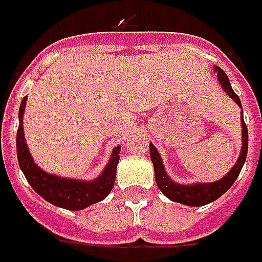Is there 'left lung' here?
Listing matches in <instances>:
<instances>
[{
    "instance_id": "left-lung-1",
    "label": "left lung",
    "mask_w": 262,
    "mask_h": 262,
    "mask_svg": "<svg viewBox=\"0 0 262 262\" xmlns=\"http://www.w3.org/2000/svg\"><path fill=\"white\" fill-rule=\"evenodd\" d=\"M215 72L218 73V80H220L221 86L224 89L226 94L233 100L237 105L242 108V102H240L239 96L233 92V89L230 86V82L226 73H225L220 67H214ZM242 151L240 156L236 161V164L232 169L220 180L212 182V183H194V185H180L176 183L170 179L168 173L165 172L162 160L158 150H157L154 144H150V157L154 165V172H156V182L160 190L169 199V200L180 203V204L190 205V207H201V205L210 204L216 199H220L221 195L229 190L230 186L233 185L234 180L237 179L240 170L245 165L246 157H247V150H249V133H247V126L243 119V111H242Z\"/></svg>"
}]
</instances>
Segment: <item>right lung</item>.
<instances>
[{"instance_id": "obj_1", "label": "right lung", "mask_w": 262, "mask_h": 262, "mask_svg": "<svg viewBox=\"0 0 262 262\" xmlns=\"http://www.w3.org/2000/svg\"><path fill=\"white\" fill-rule=\"evenodd\" d=\"M26 100L28 97H23L20 108H19L16 152L19 166L22 169L23 175L26 176L29 185L32 186L34 191L41 195L44 200L65 210L79 211L104 200L106 195L110 194L115 183L116 166L119 162L121 147L118 146L114 148L111 160L106 164L104 170L97 179L90 180V182L67 179V178L47 173L36 165L26 144L25 132H23V114H25Z\"/></svg>"}]
</instances>
